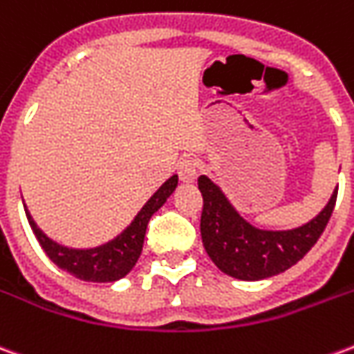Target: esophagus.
Returning a JSON list of instances; mask_svg holds the SVG:
<instances>
[{"label":"esophagus","mask_w":354,"mask_h":354,"mask_svg":"<svg viewBox=\"0 0 354 354\" xmlns=\"http://www.w3.org/2000/svg\"><path fill=\"white\" fill-rule=\"evenodd\" d=\"M197 170H199V167H197L195 159L187 157V159H182L180 165H178V176H180L182 182L189 184V182H195V178H197Z\"/></svg>","instance_id":"1"}]
</instances>
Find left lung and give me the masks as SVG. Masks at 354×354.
I'll list each match as a JSON object with an SVG mask.
<instances>
[{"instance_id":"obj_1","label":"left lung","mask_w":354,"mask_h":354,"mask_svg":"<svg viewBox=\"0 0 354 354\" xmlns=\"http://www.w3.org/2000/svg\"><path fill=\"white\" fill-rule=\"evenodd\" d=\"M199 189L205 250L223 273L243 281H260L296 266L319 241L337 199L335 187L324 210L309 223L290 231H263L245 222L207 176L199 178Z\"/></svg>"}]
</instances>
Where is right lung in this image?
Instances as JSON below:
<instances>
[{"label": "right lung", "mask_w": 354, "mask_h": 354, "mask_svg": "<svg viewBox=\"0 0 354 354\" xmlns=\"http://www.w3.org/2000/svg\"><path fill=\"white\" fill-rule=\"evenodd\" d=\"M176 185L178 176L169 178L153 193V197L144 205L138 216L134 218V222L119 237L109 241L106 245L98 246V248H91V250H73V248H66V246L53 243L35 225V222L32 220V216H30L26 208L24 210H26L28 222H30V227L34 231L35 239L39 241V245L45 250V254L60 269L72 273L73 277H77L81 281L113 282L123 279L124 274L131 273L132 267L136 266L140 254H142V246H144V237H146L149 218L165 205V201L172 195V192L176 189Z\"/></svg>", "instance_id": "1"}]
</instances>
